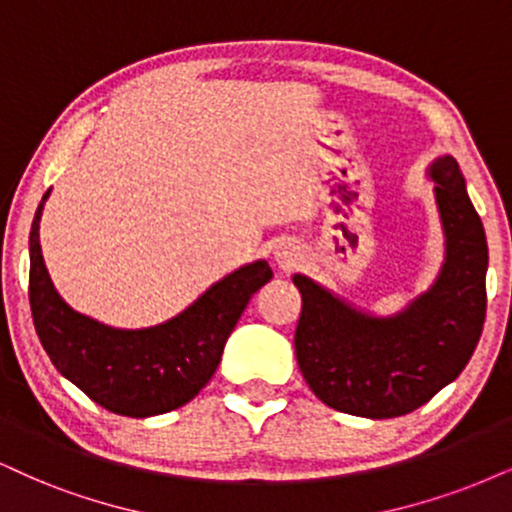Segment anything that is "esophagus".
<instances>
[{
	"mask_svg": "<svg viewBox=\"0 0 512 512\" xmlns=\"http://www.w3.org/2000/svg\"><path fill=\"white\" fill-rule=\"evenodd\" d=\"M277 263H280L282 268H289L294 263V258L289 256V254H285V251H277Z\"/></svg>",
	"mask_w": 512,
	"mask_h": 512,
	"instance_id": "34e87169",
	"label": "esophagus"
}]
</instances>
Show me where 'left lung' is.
<instances>
[{
	"mask_svg": "<svg viewBox=\"0 0 512 512\" xmlns=\"http://www.w3.org/2000/svg\"><path fill=\"white\" fill-rule=\"evenodd\" d=\"M432 178L446 263L437 285L406 313L368 318L308 277H294L304 299L296 363L313 394L334 410L372 420L413 413L456 380L482 337L489 263L482 220L451 156L434 163Z\"/></svg>",
	"mask_w": 512,
	"mask_h": 512,
	"instance_id": "1",
	"label": "left lung"
}]
</instances>
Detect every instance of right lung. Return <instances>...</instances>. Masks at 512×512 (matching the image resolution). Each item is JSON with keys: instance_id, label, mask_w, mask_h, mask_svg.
I'll return each instance as SVG.
<instances>
[{"instance_id": "1", "label": "right lung", "mask_w": 512, "mask_h": 512, "mask_svg": "<svg viewBox=\"0 0 512 512\" xmlns=\"http://www.w3.org/2000/svg\"><path fill=\"white\" fill-rule=\"evenodd\" d=\"M47 194L30 227L28 299L35 332L54 368L94 403L128 418L185 406L213 377L239 315L273 270L256 261L227 275L168 323L111 330L71 311L49 282L37 235Z\"/></svg>"}]
</instances>
